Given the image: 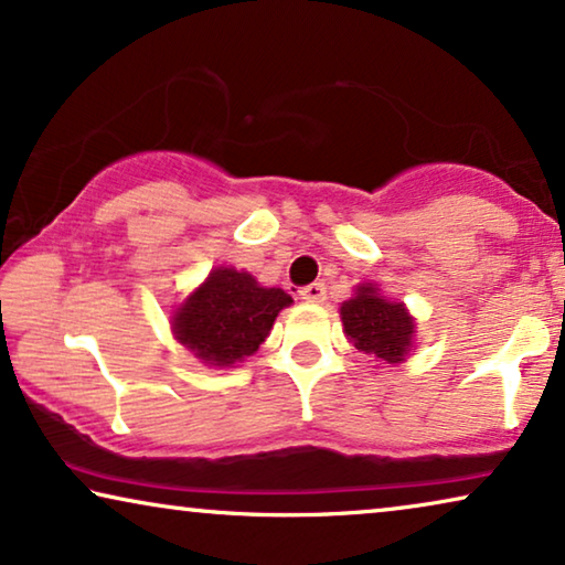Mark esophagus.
<instances>
[{
	"instance_id": "obj_1",
	"label": "esophagus",
	"mask_w": 565,
	"mask_h": 565,
	"mask_svg": "<svg viewBox=\"0 0 565 565\" xmlns=\"http://www.w3.org/2000/svg\"><path fill=\"white\" fill-rule=\"evenodd\" d=\"M300 298H303L306 303H323V300H327V288H323V282H311L306 285V288H300Z\"/></svg>"
}]
</instances>
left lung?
I'll list each match as a JSON object with an SVG mask.
<instances>
[{
	"mask_svg": "<svg viewBox=\"0 0 565 565\" xmlns=\"http://www.w3.org/2000/svg\"><path fill=\"white\" fill-rule=\"evenodd\" d=\"M344 334L360 352L388 362H404L414 344V316L404 303L388 300L373 282H362L350 300L339 308Z\"/></svg>",
	"mask_w": 565,
	"mask_h": 565,
	"instance_id": "obj_1",
	"label": "left lung"
}]
</instances>
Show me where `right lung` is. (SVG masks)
I'll list each match as a JSON object with an SVG mask.
<instances>
[{"label":"right lung","mask_w":565,"mask_h":565,"mask_svg":"<svg viewBox=\"0 0 565 565\" xmlns=\"http://www.w3.org/2000/svg\"><path fill=\"white\" fill-rule=\"evenodd\" d=\"M292 298L280 288H262L249 273L218 267L172 316L177 342L213 367L252 358Z\"/></svg>","instance_id":"right-lung-1"}]
</instances>
